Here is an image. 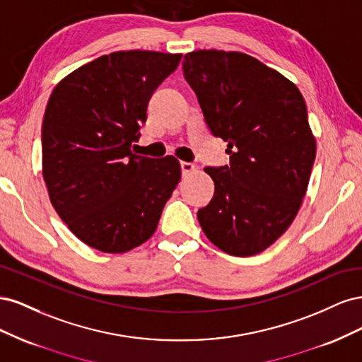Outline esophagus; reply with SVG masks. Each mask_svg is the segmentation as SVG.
<instances>
[{"instance_id": "obj_1", "label": "esophagus", "mask_w": 362, "mask_h": 362, "mask_svg": "<svg viewBox=\"0 0 362 362\" xmlns=\"http://www.w3.org/2000/svg\"><path fill=\"white\" fill-rule=\"evenodd\" d=\"M181 170H182V175L185 177V175H190V173H193V172L198 170V168H196L193 163L182 161V163H181Z\"/></svg>"}]
</instances>
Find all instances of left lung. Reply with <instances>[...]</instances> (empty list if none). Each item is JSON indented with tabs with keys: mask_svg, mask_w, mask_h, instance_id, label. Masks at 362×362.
<instances>
[{
	"mask_svg": "<svg viewBox=\"0 0 362 362\" xmlns=\"http://www.w3.org/2000/svg\"><path fill=\"white\" fill-rule=\"evenodd\" d=\"M182 71L206 125L231 154L229 166L204 169L214 196L198 211L202 231L229 255H257L287 231L308 189L315 137L303 96L282 74L238 51L189 52Z\"/></svg>",
	"mask_w": 362,
	"mask_h": 362,
	"instance_id": "1",
	"label": "left lung"
}]
</instances>
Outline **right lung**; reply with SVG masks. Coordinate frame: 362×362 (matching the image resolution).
Returning a JSON list of instances; mask_svg holds the SVG:
<instances>
[{
  "mask_svg": "<svg viewBox=\"0 0 362 362\" xmlns=\"http://www.w3.org/2000/svg\"><path fill=\"white\" fill-rule=\"evenodd\" d=\"M181 57L116 51L54 87L42 124V177L54 210L87 246L122 254L156 233L181 164L173 156H137L131 144L151 95Z\"/></svg>",
  "mask_w": 362,
  "mask_h": 362,
  "instance_id": "obj_1",
  "label": "right lung"
}]
</instances>
